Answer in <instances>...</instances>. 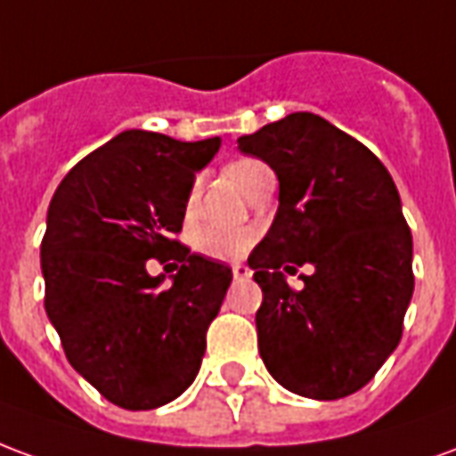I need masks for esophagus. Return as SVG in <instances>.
I'll return each instance as SVG.
<instances>
[{
	"mask_svg": "<svg viewBox=\"0 0 456 456\" xmlns=\"http://www.w3.org/2000/svg\"><path fill=\"white\" fill-rule=\"evenodd\" d=\"M232 273H234L237 281H247V278L251 276V268L244 266V264H234V266H232Z\"/></svg>",
	"mask_w": 456,
	"mask_h": 456,
	"instance_id": "34e87169",
	"label": "esophagus"
}]
</instances>
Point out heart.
I'll return each mask as SVG.
<instances>
[{
  "label": "heart",
  "instance_id": "b5f03b06",
  "mask_svg": "<svg viewBox=\"0 0 456 456\" xmlns=\"http://www.w3.org/2000/svg\"><path fill=\"white\" fill-rule=\"evenodd\" d=\"M266 168L261 160H254V159H241V160H234V163H229L227 166V178L234 183L239 188V192L247 188V183L256 173ZM195 188L188 192V200H185V208L188 212L195 208ZM251 244V234L248 232H232V229H222V227H209V229H202L198 234V248L205 254V256H212V258H237L239 254H244L247 247Z\"/></svg>",
  "mask_w": 456,
  "mask_h": 456
}]
</instances>
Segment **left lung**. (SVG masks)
Listing matches in <instances>:
<instances>
[{"label":"left lung","mask_w":456,"mask_h":456,"mask_svg":"<svg viewBox=\"0 0 456 456\" xmlns=\"http://www.w3.org/2000/svg\"><path fill=\"white\" fill-rule=\"evenodd\" d=\"M278 175V212L248 266L261 286L258 352L283 388L337 401L371 381L411 305L412 237L391 173L363 143L310 112L239 139ZM314 273L287 283L297 265Z\"/></svg>","instance_id":"1"}]
</instances>
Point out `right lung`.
I'll return each instance as SVG.
<instances>
[{"mask_svg":"<svg viewBox=\"0 0 456 456\" xmlns=\"http://www.w3.org/2000/svg\"><path fill=\"white\" fill-rule=\"evenodd\" d=\"M219 143L121 131L51 200L41 241L45 313L70 366L126 411L166 405L195 381L232 283V268L175 239L195 173ZM168 253L181 268L163 287L145 261Z\"/></svg>","mask_w":456,"mask_h":456,"instance_id":"right-lung-1","label":"right lung"}]
</instances>
